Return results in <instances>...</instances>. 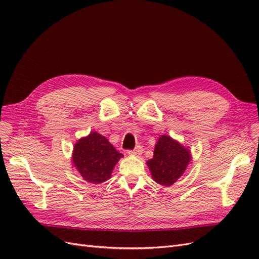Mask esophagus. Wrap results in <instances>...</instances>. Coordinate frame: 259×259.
<instances>
[{"mask_svg":"<svg viewBox=\"0 0 259 259\" xmlns=\"http://www.w3.org/2000/svg\"><path fill=\"white\" fill-rule=\"evenodd\" d=\"M143 153V147L142 146H137L134 150L128 151L130 155H135V156H139L140 154Z\"/></svg>","mask_w":259,"mask_h":259,"instance_id":"obj_1","label":"esophagus"}]
</instances>
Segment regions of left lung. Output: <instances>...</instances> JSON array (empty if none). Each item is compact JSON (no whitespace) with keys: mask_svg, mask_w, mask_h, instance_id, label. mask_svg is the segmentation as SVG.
<instances>
[{"mask_svg":"<svg viewBox=\"0 0 259 259\" xmlns=\"http://www.w3.org/2000/svg\"><path fill=\"white\" fill-rule=\"evenodd\" d=\"M192 160L189 147H185L169 135H161L153 151V158L147 161L152 179L161 186L169 187L183 176Z\"/></svg>","mask_w":259,"mask_h":259,"instance_id":"1","label":"left lung"}]
</instances>
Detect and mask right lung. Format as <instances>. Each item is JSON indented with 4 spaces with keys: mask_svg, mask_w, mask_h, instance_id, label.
I'll return each mask as SVG.
<instances>
[{
    "mask_svg": "<svg viewBox=\"0 0 259 259\" xmlns=\"http://www.w3.org/2000/svg\"><path fill=\"white\" fill-rule=\"evenodd\" d=\"M123 154L97 132H91L73 146L72 166L91 184H101L111 178L115 164Z\"/></svg>",
    "mask_w": 259,
    "mask_h": 259,
    "instance_id": "obj_1",
    "label": "right lung"
}]
</instances>
